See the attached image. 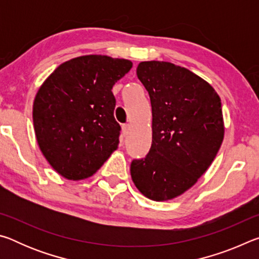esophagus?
Returning <instances> with one entry per match:
<instances>
[{"instance_id": "obj_1", "label": "esophagus", "mask_w": 259, "mask_h": 259, "mask_svg": "<svg viewBox=\"0 0 259 259\" xmlns=\"http://www.w3.org/2000/svg\"><path fill=\"white\" fill-rule=\"evenodd\" d=\"M129 131H130V125L129 124L122 125V136H123V137H126V136H128Z\"/></svg>"}]
</instances>
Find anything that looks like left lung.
Here are the masks:
<instances>
[{
  "instance_id": "8db88e82",
  "label": "left lung",
  "mask_w": 259,
  "mask_h": 259,
  "mask_svg": "<svg viewBox=\"0 0 259 259\" xmlns=\"http://www.w3.org/2000/svg\"><path fill=\"white\" fill-rule=\"evenodd\" d=\"M137 76L151 98L152 146L131 162V178L146 198L172 200L198 182L221 148V98L202 77L169 61H142Z\"/></svg>"
}]
</instances>
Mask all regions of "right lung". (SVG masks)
<instances>
[{
  "label": "right lung",
  "instance_id": "add662e5",
  "mask_svg": "<svg viewBox=\"0 0 259 259\" xmlns=\"http://www.w3.org/2000/svg\"><path fill=\"white\" fill-rule=\"evenodd\" d=\"M131 67L128 59L87 55L65 61L42 83L33 103L34 131L60 176L89 178L117 148L112 88Z\"/></svg>",
  "mask_w": 259,
  "mask_h": 259
}]
</instances>
